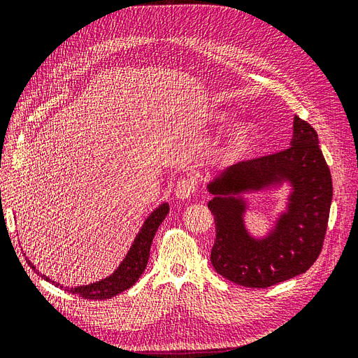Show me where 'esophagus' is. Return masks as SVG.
I'll list each match as a JSON object with an SVG mask.
<instances>
[{"label":"esophagus","mask_w":358,"mask_h":358,"mask_svg":"<svg viewBox=\"0 0 358 358\" xmlns=\"http://www.w3.org/2000/svg\"><path fill=\"white\" fill-rule=\"evenodd\" d=\"M175 194H176V197L180 200H187V199L192 197L194 194H196V182H194L192 178L180 179L176 185Z\"/></svg>","instance_id":"esophagus-1"}]
</instances>
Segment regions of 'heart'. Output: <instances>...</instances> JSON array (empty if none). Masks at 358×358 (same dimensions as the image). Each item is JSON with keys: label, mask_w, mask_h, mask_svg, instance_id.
<instances>
[{"label": "heart", "mask_w": 358, "mask_h": 358, "mask_svg": "<svg viewBox=\"0 0 358 358\" xmlns=\"http://www.w3.org/2000/svg\"><path fill=\"white\" fill-rule=\"evenodd\" d=\"M212 121L215 124L224 122V115H213ZM258 143V129L252 122H241L236 125L227 138L225 149L231 158L242 159L252 154Z\"/></svg>", "instance_id": "heart-1"}]
</instances>
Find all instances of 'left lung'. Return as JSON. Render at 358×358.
<instances>
[{"mask_svg": "<svg viewBox=\"0 0 358 358\" xmlns=\"http://www.w3.org/2000/svg\"><path fill=\"white\" fill-rule=\"evenodd\" d=\"M291 146L278 154L237 162L209 182V209L215 216L210 262L225 279L249 288H267L305 273L317 262L327 231L333 197L331 175L318 134L294 116ZM288 181L287 212L266 238L245 230L242 193Z\"/></svg>", "mask_w": 358, "mask_h": 358, "instance_id": "8db88e82", "label": "left lung"}]
</instances>
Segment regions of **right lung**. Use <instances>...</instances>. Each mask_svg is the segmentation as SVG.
I'll return each mask as SVG.
<instances>
[{"instance_id": "obj_1", "label": "right lung", "mask_w": 358, "mask_h": 358, "mask_svg": "<svg viewBox=\"0 0 358 358\" xmlns=\"http://www.w3.org/2000/svg\"><path fill=\"white\" fill-rule=\"evenodd\" d=\"M169 210H170L169 203H162L148 216V220L145 221L143 227L140 229L138 234L136 236L131 248H129L127 257L124 258V262L119 264V267L110 276L99 280V282H94L90 285H82V287H74V288H67V287H62L61 284H57L55 280H50L45 275H41V278L46 279L48 282H52L53 285L59 287L61 289H66V291L71 292V294H76V296L83 297V299L104 300V299H112L113 296H117L119 292L131 288L137 282L138 278L142 276V273L145 272L154 236L158 230L159 224L164 221ZM27 263L29 267L36 270L34 264H32L28 258H27Z\"/></svg>"}]
</instances>
